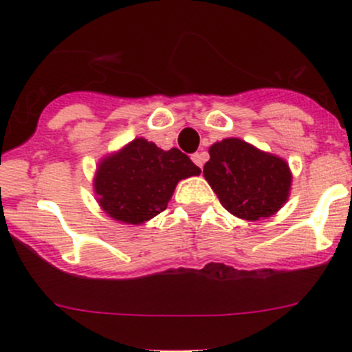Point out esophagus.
Wrapping results in <instances>:
<instances>
[{
    "label": "esophagus",
    "mask_w": 352,
    "mask_h": 352,
    "mask_svg": "<svg viewBox=\"0 0 352 352\" xmlns=\"http://www.w3.org/2000/svg\"><path fill=\"white\" fill-rule=\"evenodd\" d=\"M190 158H192V162L196 163L199 168H202L204 162L208 160V153H204V151H199V153H194L192 156H190Z\"/></svg>",
    "instance_id": "34e87169"
}]
</instances>
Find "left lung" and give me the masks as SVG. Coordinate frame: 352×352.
<instances>
[{
  "instance_id": "1",
  "label": "left lung",
  "mask_w": 352,
  "mask_h": 352,
  "mask_svg": "<svg viewBox=\"0 0 352 352\" xmlns=\"http://www.w3.org/2000/svg\"><path fill=\"white\" fill-rule=\"evenodd\" d=\"M202 173L223 208L247 221L274 216L289 197L293 182L285 158L240 138L212 144Z\"/></svg>"
}]
</instances>
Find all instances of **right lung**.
<instances>
[{
    "mask_svg": "<svg viewBox=\"0 0 352 352\" xmlns=\"http://www.w3.org/2000/svg\"><path fill=\"white\" fill-rule=\"evenodd\" d=\"M199 173L201 168L177 148L165 151L136 138L98 162L94 192L112 219L143 225L165 211L180 180Z\"/></svg>",
    "mask_w": 352,
    "mask_h": 352,
    "instance_id": "add662e5",
    "label": "right lung"
}]
</instances>
